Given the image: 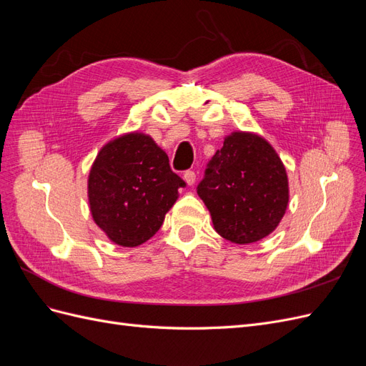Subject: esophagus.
<instances>
[{
    "mask_svg": "<svg viewBox=\"0 0 366 366\" xmlns=\"http://www.w3.org/2000/svg\"><path fill=\"white\" fill-rule=\"evenodd\" d=\"M183 179H184V182H186L187 186H192V184L195 183L197 175H195L194 171H186V172L183 174Z\"/></svg>",
    "mask_w": 366,
    "mask_h": 366,
    "instance_id": "1",
    "label": "esophagus"
}]
</instances>
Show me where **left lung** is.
<instances>
[{
  "label": "left lung",
  "mask_w": 366,
  "mask_h": 366,
  "mask_svg": "<svg viewBox=\"0 0 366 366\" xmlns=\"http://www.w3.org/2000/svg\"><path fill=\"white\" fill-rule=\"evenodd\" d=\"M214 229L235 244L270 235L289 204V179L278 152L264 137L234 131L207 163L197 187Z\"/></svg>",
  "instance_id": "8db88e82"
}]
</instances>
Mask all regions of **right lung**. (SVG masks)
Returning a JSON list of instances; mask_svg holds the SVG:
<instances>
[{
    "label": "right lung",
    "instance_id": "1",
    "mask_svg": "<svg viewBox=\"0 0 366 366\" xmlns=\"http://www.w3.org/2000/svg\"><path fill=\"white\" fill-rule=\"evenodd\" d=\"M184 184L151 136L127 132L99 151L88 175V203L109 239L137 247L156 235Z\"/></svg>",
    "mask_w": 366,
    "mask_h": 366
}]
</instances>
